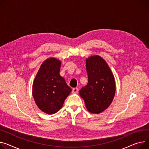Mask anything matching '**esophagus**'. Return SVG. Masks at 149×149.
I'll return each mask as SVG.
<instances>
[{
    "instance_id": "1",
    "label": "esophagus",
    "mask_w": 149,
    "mask_h": 149,
    "mask_svg": "<svg viewBox=\"0 0 149 149\" xmlns=\"http://www.w3.org/2000/svg\"><path fill=\"white\" fill-rule=\"evenodd\" d=\"M72 92V93H77L78 92V88L77 87L73 88Z\"/></svg>"
}]
</instances>
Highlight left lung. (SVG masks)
Instances as JSON below:
<instances>
[{"label":"left lung","instance_id":"8db88e82","mask_svg":"<svg viewBox=\"0 0 149 149\" xmlns=\"http://www.w3.org/2000/svg\"><path fill=\"white\" fill-rule=\"evenodd\" d=\"M88 83L80 91L87 110L100 114L110 105L116 92L114 75L104 59L98 55L86 58Z\"/></svg>","mask_w":149,"mask_h":149}]
</instances>
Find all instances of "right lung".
Returning <instances> with one entry per match:
<instances>
[{"mask_svg": "<svg viewBox=\"0 0 149 149\" xmlns=\"http://www.w3.org/2000/svg\"><path fill=\"white\" fill-rule=\"evenodd\" d=\"M61 61L54 57L43 62L35 78L32 95L40 110L48 114L57 113L72 91L60 75Z\"/></svg>", "mask_w": 149, "mask_h": 149, "instance_id": "obj_1", "label": "right lung"}]
</instances>
